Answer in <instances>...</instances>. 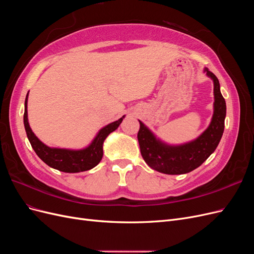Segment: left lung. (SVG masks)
<instances>
[{
    "instance_id": "1",
    "label": "left lung",
    "mask_w": 254,
    "mask_h": 254,
    "mask_svg": "<svg viewBox=\"0 0 254 254\" xmlns=\"http://www.w3.org/2000/svg\"><path fill=\"white\" fill-rule=\"evenodd\" d=\"M205 71L214 81V114L210 126L197 140L181 146H168L157 140L140 122L137 140L141 155L153 170L168 175L187 174L200 166L216 149L225 129L226 102L220 93L218 78L207 68Z\"/></svg>"
}]
</instances>
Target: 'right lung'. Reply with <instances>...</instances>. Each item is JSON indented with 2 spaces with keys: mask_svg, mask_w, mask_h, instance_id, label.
<instances>
[{
  "mask_svg": "<svg viewBox=\"0 0 254 254\" xmlns=\"http://www.w3.org/2000/svg\"><path fill=\"white\" fill-rule=\"evenodd\" d=\"M28 95V93H27ZM27 95L25 98V110H24V126L30 145L34 148L37 156L39 157L44 163L49 166L55 168L60 172L64 173H79L89 171L96 166L103 158V143L107 136L117 129L122 123L124 117L119 121H115L111 124L107 125L101 131L98 132L93 142L89 147L81 150H68L60 148H51L44 145L38 137L34 134L29 127L27 121Z\"/></svg>",
  "mask_w": 254,
  "mask_h": 254,
  "instance_id": "add662e5",
  "label": "right lung"
}]
</instances>
